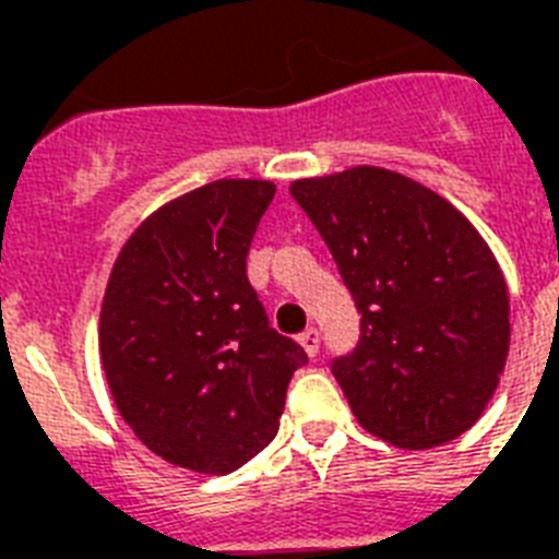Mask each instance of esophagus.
<instances>
[{"label": "esophagus", "instance_id": "34e87169", "mask_svg": "<svg viewBox=\"0 0 559 559\" xmlns=\"http://www.w3.org/2000/svg\"><path fill=\"white\" fill-rule=\"evenodd\" d=\"M298 343H301V348H305L310 357H317L319 355V331H317V328H308V331H301V334H298Z\"/></svg>", "mask_w": 559, "mask_h": 559}]
</instances>
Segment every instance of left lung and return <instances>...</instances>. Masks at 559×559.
<instances>
[{"mask_svg":"<svg viewBox=\"0 0 559 559\" xmlns=\"http://www.w3.org/2000/svg\"><path fill=\"white\" fill-rule=\"evenodd\" d=\"M360 313V340L331 360L357 421L399 449L468 431L510 348V298L466 216L413 178L355 166L293 181Z\"/></svg>","mask_w":559,"mask_h":559,"instance_id":"left-lung-1","label":"left lung"}]
</instances>
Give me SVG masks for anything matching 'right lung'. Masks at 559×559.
I'll return each instance as SVG.
<instances>
[{"instance_id":"obj_1","label":"right lung","mask_w":559,"mask_h":559,"mask_svg":"<svg viewBox=\"0 0 559 559\" xmlns=\"http://www.w3.org/2000/svg\"><path fill=\"white\" fill-rule=\"evenodd\" d=\"M272 195L249 178L199 187L152 213L110 272L99 322L110 393L138 440L181 468L228 475L266 449L308 364L246 275Z\"/></svg>"}]
</instances>
